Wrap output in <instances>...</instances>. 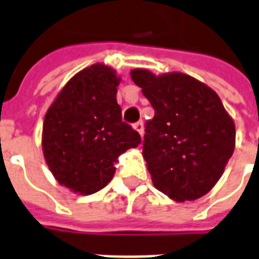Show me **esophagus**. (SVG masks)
I'll list each match as a JSON object with an SVG mask.
<instances>
[{"label":"esophagus","mask_w":259,"mask_h":259,"mask_svg":"<svg viewBox=\"0 0 259 259\" xmlns=\"http://www.w3.org/2000/svg\"><path fill=\"white\" fill-rule=\"evenodd\" d=\"M133 127L137 130V132H138V133H140L141 137L144 136V123L141 122V121H140V122H136V123H134Z\"/></svg>","instance_id":"esophagus-1"}]
</instances>
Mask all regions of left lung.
<instances>
[{
  "mask_svg": "<svg viewBox=\"0 0 259 259\" xmlns=\"http://www.w3.org/2000/svg\"><path fill=\"white\" fill-rule=\"evenodd\" d=\"M154 117L145 125L142 154L153 184L185 202L209 193L235 146V126L218 94L184 73L130 71Z\"/></svg>",
  "mask_w": 259,
  "mask_h": 259,
  "instance_id": "8db88e82",
  "label": "left lung"
}]
</instances>
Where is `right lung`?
I'll list each match as a JSON object with an SVG mask.
<instances>
[{"mask_svg":"<svg viewBox=\"0 0 259 259\" xmlns=\"http://www.w3.org/2000/svg\"><path fill=\"white\" fill-rule=\"evenodd\" d=\"M118 83L113 69L92 65L64 86L46 113L45 161L56 180L74 193L104 189L118 155L141 144L138 132L122 121L115 98Z\"/></svg>","mask_w":259,"mask_h":259,"instance_id":"1","label":"right lung"}]
</instances>
